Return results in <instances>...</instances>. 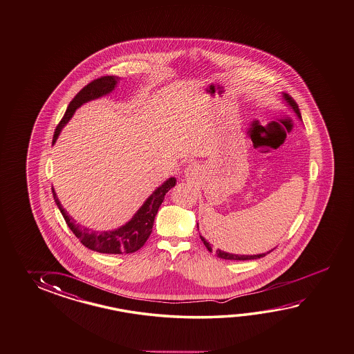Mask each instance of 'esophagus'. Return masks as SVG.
<instances>
[{
	"label": "esophagus",
	"mask_w": 354,
	"mask_h": 354,
	"mask_svg": "<svg viewBox=\"0 0 354 354\" xmlns=\"http://www.w3.org/2000/svg\"><path fill=\"white\" fill-rule=\"evenodd\" d=\"M196 171H197L196 165H188L187 168L185 169V174H186V176H188V177H192L194 174H196Z\"/></svg>",
	"instance_id": "1"
}]
</instances>
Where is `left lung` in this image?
Wrapping results in <instances>:
<instances>
[{
	"label": "left lung",
	"instance_id": "left-lung-1",
	"mask_svg": "<svg viewBox=\"0 0 354 354\" xmlns=\"http://www.w3.org/2000/svg\"><path fill=\"white\" fill-rule=\"evenodd\" d=\"M281 97H283V99L286 102V104L289 105L291 109L294 111V113L297 114V117H298L299 119H301V114H300V111H299V106L298 104L295 103V100H294L289 94H285V93H283ZM197 229H198V223H197ZM200 237H201V240L203 241V243H205V246L207 248L208 251L212 252L211 243H207L206 239L202 237L201 235H200ZM271 251H272V250L268 251V252H263V254H257V255H239V254H230V252H226V251L217 249L216 250V255H217V257H220V259H225V260H243H243H255V259H260V257H265L266 254H269Z\"/></svg>",
	"mask_w": 354,
	"mask_h": 354
}]
</instances>
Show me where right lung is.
<instances>
[{
    "mask_svg": "<svg viewBox=\"0 0 354 354\" xmlns=\"http://www.w3.org/2000/svg\"><path fill=\"white\" fill-rule=\"evenodd\" d=\"M119 80L120 77H113V75L102 77L97 80H93L86 86H84L83 89L79 91L74 99L70 102L63 119L56 127L53 145H55L59 134L63 131L64 127L69 122L70 118L74 115L77 108H80L82 105L91 100L109 94L114 91ZM174 186H176L174 177L165 180L160 187L153 191V194L147 198L129 221L118 229L111 230V231H95L79 225L64 209L54 188H53V196L69 229L74 232V235L77 236L85 248L102 254H131V252H136L146 243L152 232L153 222L158 212V208L165 200L167 192Z\"/></svg>",
    "mask_w": 354,
    "mask_h": 354,
    "instance_id": "1",
    "label": "right lung"
}]
</instances>
